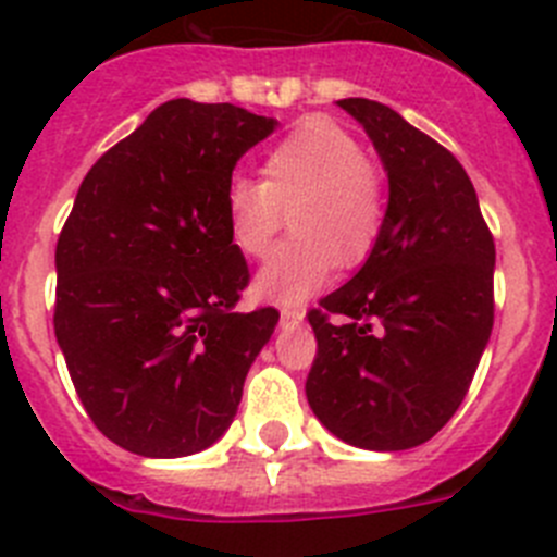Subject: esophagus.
I'll return each mask as SVG.
<instances>
[{"mask_svg": "<svg viewBox=\"0 0 557 557\" xmlns=\"http://www.w3.org/2000/svg\"><path fill=\"white\" fill-rule=\"evenodd\" d=\"M304 320V309H295V306H284L282 309V325H295Z\"/></svg>", "mask_w": 557, "mask_h": 557, "instance_id": "esophagus-1", "label": "esophagus"}]
</instances>
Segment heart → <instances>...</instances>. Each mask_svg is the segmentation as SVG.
Returning <instances> with one entry per match:
<instances>
[{
    "mask_svg": "<svg viewBox=\"0 0 557 557\" xmlns=\"http://www.w3.org/2000/svg\"><path fill=\"white\" fill-rule=\"evenodd\" d=\"M262 178H232L223 190L228 239L243 257L264 259L293 209L284 243L259 273L257 293L300 304L342 268H359L384 234L389 193L364 146L323 115L298 121L264 151Z\"/></svg>",
    "mask_w": 557,
    "mask_h": 557,
    "instance_id": "obj_1",
    "label": "heart"
}]
</instances>
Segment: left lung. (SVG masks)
<instances>
[{"label":"left lung","instance_id":"left-lung-1","mask_svg":"<svg viewBox=\"0 0 557 557\" xmlns=\"http://www.w3.org/2000/svg\"><path fill=\"white\" fill-rule=\"evenodd\" d=\"M389 173L384 234L364 268L306 314V397L348 445L408 450L467 397L494 325V237L461 162L370 99H342Z\"/></svg>","mask_w":557,"mask_h":557}]
</instances>
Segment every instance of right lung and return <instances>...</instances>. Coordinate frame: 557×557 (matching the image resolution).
Segmentation results:
<instances>
[{
    "instance_id": "right-lung-1",
    "label": "right lung",
    "mask_w": 557,
    "mask_h": 557,
    "mask_svg": "<svg viewBox=\"0 0 557 557\" xmlns=\"http://www.w3.org/2000/svg\"><path fill=\"white\" fill-rule=\"evenodd\" d=\"M273 119L173 99L96 160L58 237L54 336L82 406L124 450H207L278 323L234 306L251 282L223 190Z\"/></svg>"
}]
</instances>
